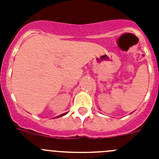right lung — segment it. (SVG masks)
<instances>
[{
  "label": "right lung",
  "mask_w": 159,
  "mask_h": 159,
  "mask_svg": "<svg viewBox=\"0 0 159 159\" xmlns=\"http://www.w3.org/2000/svg\"><path fill=\"white\" fill-rule=\"evenodd\" d=\"M66 114H67V113H64V114H62V115H60V116H57V117H61V116H65Z\"/></svg>",
  "instance_id": "add662e5"
}]
</instances>
